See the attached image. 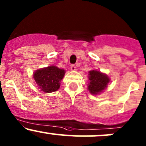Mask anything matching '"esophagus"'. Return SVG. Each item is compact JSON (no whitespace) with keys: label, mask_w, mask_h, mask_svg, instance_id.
I'll return each mask as SVG.
<instances>
[{"label":"esophagus","mask_w":146,"mask_h":146,"mask_svg":"<svg viewBox=\"0 0 146 146\" xmlns=\"http://www.w3.org/2000/svg\"><path fill=\"white\" fill-rule=\"evenodd\" d=\"M70 69H71V70H73V71H75V70H76V66L75 65H71Z\"/></svg>","instance_id":"34e87169"}]
</instances>
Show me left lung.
I'll use <instances>...</instances> for the list:
<instances>
[{
	"mask_svg": "<svg viewBox=\"0 0 146 146\" xmlns=\"http://www.w3.org/2000/svg\"><path fill=\"white\" fill-rule=\"evenodd\" d=\"M88 90L90 92L96 94L103 92L107 87L110 79L106 75L97 70H92L89 73Z\"/></svg>",
	"mask_w": 146,
	"mask_h": 146,
	"instance_id": "8db88e82",
	"label": "left lung"
}]
</instances>
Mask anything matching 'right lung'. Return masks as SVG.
<instances>
[{
	"label": "right lung",
	"instance_id": "obj_1",
	"mask_svg": "<svg viewBox=\"0 0 146 146\" xmlns=\"http://www.w3.org/2000/svg\"><path fill=\"white\" fill-rule=\"evenodd\" d=\"M65 70L50 66L37 70L33 74L35 81L42 91L46 93L56 92L60 87V82L64 78Z\"/></svg>",
	"mask_w": 146,
	"mask_h": 146
}]
</instances>
